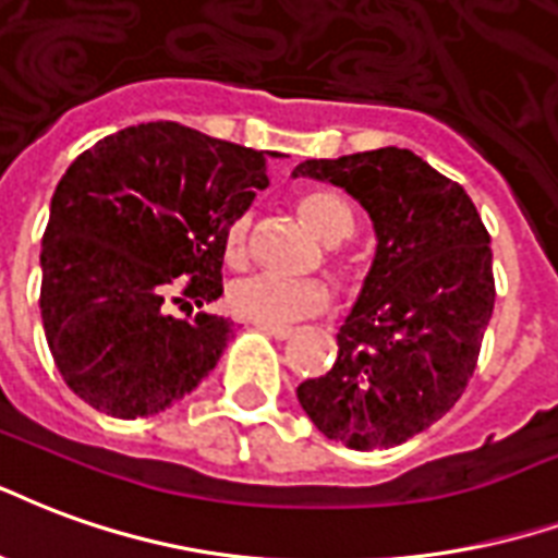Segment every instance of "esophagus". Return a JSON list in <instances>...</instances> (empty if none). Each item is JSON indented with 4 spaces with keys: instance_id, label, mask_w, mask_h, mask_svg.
I'll return each instance as SVG.
<instances>
[{
    "instance_id": "obj_1",
    "label": "esophagus",
    "mask_w": 558,
    "mask_h": 558,
    "mask_svg": "<svg viewBox=\"0 0 558 558\" xmlns=\"http://www.w3.org/2000/svg\"><path fill=\"white\" fill-rule=\"evenodd\" d=\"M258 329H264L267 336H274V339H291L294 336V327H274V324H255Z\"/></svg>"
}]
</instances>
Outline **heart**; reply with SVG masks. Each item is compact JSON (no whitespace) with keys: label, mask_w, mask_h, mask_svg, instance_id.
<instances>
[{"label":"heart","mask_w":558,"mask_h":558,"mask_svg":"<svg viewBox=\"0 0 558 558\" xmlns=\"http://www.w3.org/2000/svg\"><path fill=\"white\" fill-rule=\"evenodd\" d=\"M296 214L303 217L308 229L315 231L324 243H341L356 229V214L348 198H341L332 190H306L296 195ZM252 214H238L231 219L222 246L231 264H243L250 255ZM329 262L336 274L348 276V264L341 262L339 252H329ZM329 303L327 284L320 279H279L270 274H246L234 279L226 291V306L231 315H238L252 324H291V320L308 318Z\"/></svg>","instance_id":"obj_1"}]
</instances>
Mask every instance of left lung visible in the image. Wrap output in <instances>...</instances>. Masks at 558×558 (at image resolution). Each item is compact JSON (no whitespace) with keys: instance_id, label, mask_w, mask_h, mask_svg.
<instances>
[{"instance_id":"8db88e82","label":"left lung","mask_w":558,"mask_h":558,"mask_svg":"<svg viewBox=\"0 0 558 558\" xmlns=\"http://www.w3.org/2000/svg\"><path fill=\"white\" fill-rule=\"evenodd\" d=\"M294 174L348 190L377 234L339 356L296 398L348 449L401 446L449 413L473 377L494 315L490 234L463 186L408 148L306 160Z\"/></svg>"}]
</instances>
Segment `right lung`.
Here are the masks:
<instances>
[{
    "label": "right lung",
    "instance_id": "1",
    "mask_svg": "<svg viewBox=\"0 0 558 558\" xmlns=\"http://www.w3.org/2000/svg\"><path fill=\"white\" fill-rule=\"evenodd\" d=\"M267 157L276 154L148 121L71 162L40 246V318L64 384L85 404L154 416L214 372L231 320L174 318L166 296L181 288L202 306L222 294V238L270 184Z\"/></svg>",
    "mask_w": 558,
    "mask_h": 558
}]
</instances>
